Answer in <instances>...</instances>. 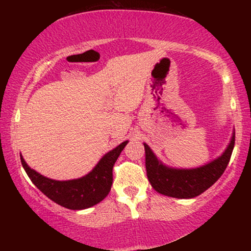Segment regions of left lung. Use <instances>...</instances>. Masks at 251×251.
Instances as JSON below:
<instances>
[{"label":"left lung","mask_w":251,"mask_h":251,"mask_svg":"<svg viewBox=\"0 0 251 251\" xmlns=\"http://www.w3.org/2000/svg\"><path fill=\"white\" fill-rule=\"evenodd\" d=\"M234 145L235 131L232 132L226 149L220 157L198 168L178 169L165 165L162 160L158 159L148 144L144 143L146 175L149 181L155 191L164 196L180 200L197 197L220 179L229 164Z\"/></svg>","instance_id":"8db88e82"}]
</instances>
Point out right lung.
<instances>
[{"label":"right lung","mask_w":251,"mask_h":251,"mask_svg":"<svg viewBox=\"0 0 251 251\" xmlns=\"http://www.w3.org/2000/svg\"><path fill=\"white\" fill-rule=\"evenodd\" d=\"M127 143L128 140H125L116 149L103 154L87 175L70 180H56L45 177L29 168L22 154L20 157L28 177L42 194L63 208L83 210L100 203L108 195L113 181V165Z\"/></svg>","instance_id":"1"}]
</instances>
